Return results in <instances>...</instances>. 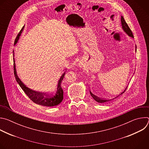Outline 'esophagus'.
Here are the masks:
<instances>
[{"mask_svg":"<svg viewBox=\"0 0 149 149\" xmlns=\"http://www.w3.org/2000/svg\"><path fill=\"white\" fill-rule=\"evenodd\" d=\"M80 65H81V64H80Z\"/></svg>","mask_w":149,"mask_h":149,"instance_id":"34e87169","label":"esophagus"}]
</instances>
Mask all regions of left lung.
I'll list each match as a JSON object with an SVG mask.
<instances>
[{
  "label": "left lung",
  "mask_w": 149,
  "mask_h": 149,
  "mask_svg": "<svg viewBox=\"0 0 149 149\" xmlns=\"http://www.w3.org/2000/svg\"><path fill=\"white\" fill-rule=\"evenodd\" d=\"M121 25H122V28H123V30H124L127 34H128L130 36H131V37H132V38H134V36H133V33H132V32L130 28H129V26H128V25H127V24L125 22V20H124V17H123V16H121ZM127 88H126L125 90L123 93H121L120 95H118V96H117L116 97H115V98H113V99H104V98H99V97L95 96V95H94L93 94H92V93H91V91H90V94H91V95L92 96V97H93L97 102H100V103H103V102H107V101H111V100H114V99L117 98L118 96H120V95L123 94L125 91V90H127Z\"/></svg>",
  "instance_id": "obj_1"
}]
</instances>
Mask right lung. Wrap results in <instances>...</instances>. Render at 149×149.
Instances as JSON below:
<instances>
[{
  "mask_svg": "<svg viewBox=\"0 0 149 149\" xmlns=\"http://www.w3.org/2000/svg\"><path fill=\"white\" fill-rule=\"evenodd\" d=\"M24 29V27L21 29L20 32L18 33L17 37L15 39V44L17 43V42L19 38V36L21 34V32H22V30ZM13 71H14V75L15 79L20 87H21L25 93L26 94V95L35 103L41 105H44V106H47V107H53V106H55L58 105L61 102V101L63 100V90L61 87V82L63 79V77L65 76V72L66 71L63 73L62 76L61 77L58 84L57 86V88L56 91L54 93H38L34 91L29 88L26 87L25 85L22 83V82L20 81V79L18 78L17 74H16V68H15V60H13Z\"/></svg>",
  "mask_w": 149,
  "mask_h": 149,
  "instance_id": "1",
  "label": "right lung"
}]
</instances>
